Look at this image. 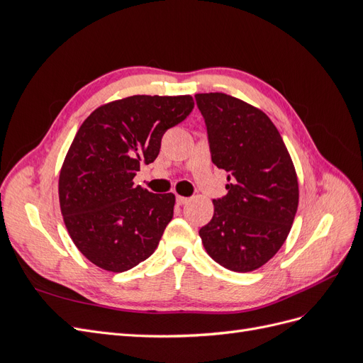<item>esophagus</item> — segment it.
<instances>
[{
    "mask_svg": "<svg viewBox=\"0 0 363 363\" xmlns=\"http://www.w3.org/2000/svg\"><path fill=\"white\" fill-rule=\"evenodd\" d=\"M175 200H177L179 206H183V204H186V203L189 201V199H186V196H182V195H177V199H175Z\"/></svg>",
    "mask_w": 363,
    "mask_h": 363,
    "instance_id": "34e87169",
    "label": "esophagus"
}]
</instances>
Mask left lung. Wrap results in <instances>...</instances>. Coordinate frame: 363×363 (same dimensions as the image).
<instances>
[{
    "label": "left lung",
    "mask_w": 363,
    "mask_h": 363,
    "mask_svg": "<svg viewBox=\"0 0 363 363\" xmlns=\"http://www.w3.org/2000/svg\"><path fill=\"white\" fill-rule=\"evenodd\" d=\"M212 162L228 172L225 196L200 228L203 245L219 265L250 272L274 257L286 240L298 207V179L289 151L260 108L221 92L196 94Z\"/></svg>",
    "instance_id": "obj_1"
}]
</instances>
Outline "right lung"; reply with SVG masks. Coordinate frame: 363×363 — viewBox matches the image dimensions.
I'll return each mask as SVG.
<instances>
[{
	"mask_svg": "<svg viewBox=\"0 0 363 363\" xmlns=\"http://www.w3.org/2000/svg\"><path fill=\"white\" fill-rule=\"evenodd\" d=\"M194 108L191 95H133L84 119L63 160L59 201L75 247L98 268L124 272L148 259L174 215V194L135 186L164 131Z\"/></svg>",
	"mask_w": 363,
	"mask_h": 363,
	"instance_id": "obj_1",
	"label": "right lung"
}]
</instances>
